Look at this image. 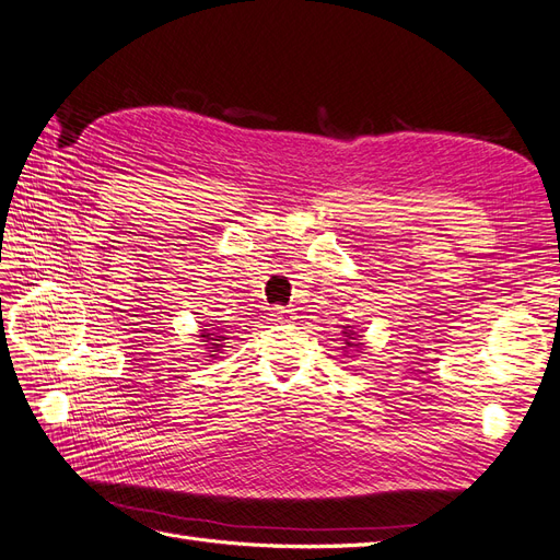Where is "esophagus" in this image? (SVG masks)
<instances>
[{
  "label": "esophagus",
  "mask_w": 560,
  "mask_h": 560,
  "mask_svg": "<svg viewBox=\"0 0 560 560\" xmlns=\"http://www.w3.org/2000/svg\"><path fill=\"white\" fill-rule=\"evenodd\" d=\"M292 311L290 308H282V306H278V308H273V319L276 322H292Z\"/></svg>",
  "instance_id": "34e87169"
}]
</instances>
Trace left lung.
Here are the masks:
<instances>
[{
	"label": "left lung",
	"instance_id": "obj_1",
	"mask_svg": "<svg viewBox=\"0 0 560 560\" xmlns=\"http://www.w3.org/2000/svg\"><path fill=\"white\" fill-rule=\"evenodd\" d=\"M343 336H346V346L352 348V350H362L364 343H362V336L358 331H352L350 327H343Z\"/></svg>",
	"mask_w": 560,
	"mask_h": 560
}]
</instances>
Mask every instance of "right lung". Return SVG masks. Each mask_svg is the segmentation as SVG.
I'll return each mask as SVG.
<instances>
[{
	"instance_id": "add662e5",
	"label": "right lung",
	"mask_w": 560,
	"mask_h": 560,
	"mask_svg": "<svg viewBox=\"0 0 560 560\" xmlns=\"http://www.w3.org/2000/svg\"><path fill=\"white\" fill-rule=\"evenodd\" d=\"M198 338H200V343L206 346V358H210V360H217V352L224 348V341H226V336H222V331H210V329H200V334H198ZM208 360V362H210Z\"/></svg>"
}]
</instances>
